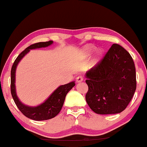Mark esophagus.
Returning <instances> with one entry per match:
<instances>
[{"label": "esophagus", "mask_w": 147, "mask_h": 147, "mask_svg": "<svg viewBox=\"0 0 147 147\" xmlns=\"http://www.w3.org/2000/svg\"><path fill=\"white\" fill-rule=\"evenodd\" d=\"M77 82H82V81L84 80V77H82V75H79V76H77Z\"/></svg>", "instance_id": "1"}]
</instances>
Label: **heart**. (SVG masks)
<instances>
[{"instance_id":"b5f03b06","label":"heart","mask_w":147,"mask_h":147,"mask_svg":"<svg viewBox=\"0 0 147 147\" xmlns=\"http://www.w3.org/2000/svg\"><path fill=\"white\" fill-rule=\"evenodd\" d=\"M93 50H94L93 47H89V48H88L85 50L86 54V55H89V54H90V52H92Z\"/></svg>"}]
</instances>
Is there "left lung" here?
Masks as SVG:
<instances>
[{
	"label": "left lung",
	"instance_id": "left-lung-1",
	"mask_svg": "<svg viewBox=\"0 0 147 147\" xmlns=\"http://www.w3.org/2000/svg\"><path fill=\"white\" fill-rule=\"evenodd\" d=\"M88 90L86 100L97 114H115L123 111L136 90V72L131 55L113 44L104 57L86 73Z\"/></svg>",
	"mask_w": 147,
	"mask_h": 147
}]
</instances>
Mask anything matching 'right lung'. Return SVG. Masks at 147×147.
<instances>
[{"label": "right lung", "instance_id": "obj_1", "mask_svg": "<svg viewBox=\"0 0 147 147\" xmlns=\"http://www.w3.org/2000/svg\"><path fill=\"white\" fill-rule=\"evenodd\" d=\"M52 43L53 42L52 41H49L46 42H39V43H34L30 45L25 50H23L15 59L11 69V94L13 99L22 113L24 115L25 117L33 120H47L57 115L61 110L67 93L71 90L72 87L75 86L74 82L61 86L56 90H55V92L49 97V98L44 103L36 107H29V106H25L18 100L16 94L14 84L15 72H16V65H18V62L32 49L44 48V47L51 45Z\"/></svg>", "mask_w": 147, "mask_h": 147}]
</instances>
